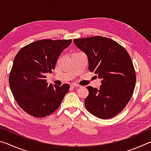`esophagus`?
Here are the masks:
<instances>
[{"mask_svg": "<svg viewBox=\"0 0 151 151\" xmlns=\"http://www.w3.org/2000/svg\"><path fill=\"white\" fill-rule=\"evenodd\" d=\"M70 86L71 87H79V86H81L78 85V84H71Z\"/></svg>", "mask_w": 151, "mask_h": 151, "instance_id": "esophagus-1", "label": "esophagus"}]
</instances>
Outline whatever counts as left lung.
Wrapping results in <instances>:
<instances>
[{
    "instance_id": "left-lung-1",
    "label": "left lung",
    "mask_w": 151,
    "mask_h": 151,
    "mask_svg": "<svg viewBox=\"0 0 151 151\" xmlns=\"http://www.w3.org/2000/svg\"><path fill=\"white\" fill-rule=\"evenodd\" d=\"M74 42L87 56L89 70L102 78L99 90L86 86V110L100 119L115 116L131 99L136 84V73L129 54L118 42L101 36L74 39Z\"/></svg>"
}]
</instances>
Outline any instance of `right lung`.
Masks as SVG:
<instances>
[{
	"label": "right lung",
	"mask_w": 151,
	"mask_h": 151,
	"mask_svg": "<svg viewBox=\"0 0 151 151\" xmlns=\"http://www.w3.org/2000/svg\"><path fill=\"white\" fill-rule=\"evenodd\" d=\"M70 40L43 39L24 46L14 57L9 75L10 88L19 106L30 115L42 118L60 106L69 90L68 84L48 85L46 73H52Z\"/></svg>",
	"instance_id": "obj_1"
}]
</instances>
